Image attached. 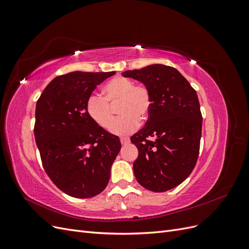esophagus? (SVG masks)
Returning <instances> with one entry per match:
<instances>
[{
  "instance_id": "1",
  "label": "esophagus",
  "mask_w": 249,
  "mask_h": 249,
  "mask_svg": "<svg viewBox=\"0 0 249 249\" xmlns=\"http://www.w3.org/2000/svg\"><path fill=\"white\" fill-rule=\"evenodd\" d=\"M120 142H122L123 145H126V144H129L130 139L129 138H120Z\"/></svg>"
}]
</instances>
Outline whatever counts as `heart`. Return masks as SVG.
<instances>
[{"label": "heart", "instance_id": "obj_1", "mask_svg": "<svg viewBox=\"0 0 249 249\" xmlns=\"http://www.w3.org/2000/svg\"><path fill=\"white\" fill-rule=\"evenodd\" d=\"M104 97L91 94L86 102V112L92 122L103 129H109L114 119L112 107L119 102V118L111 126L113 134L124 136L137 129L140 122H145L152 109V96L143 85H135L134 81L116 77L103 88Z\"/></svg>", "mask_w": 249, "mask_h": 249}]
</instances>
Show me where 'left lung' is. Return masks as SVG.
<instances>
[{
    "mask_svg": "<svg viewBox=\"0 0 249 249\" xmlns=\"http://www.w3.org/2000/svg\"><path fill=\"white\" fill-rule=\"evenodd\" d=\"M150 92L152 109L143 129L131 137L138 148L135 178L145 189L165 192L189 177L196 164L202 116L196 91L175 67L152 64L126 71Z\"/></svg>",
    "mask_w": 249,
    "mask_h": 249,
    "instance_id": "1",
    "label": "left lung"
}]
</instances>
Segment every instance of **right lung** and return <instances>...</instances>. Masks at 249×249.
I'll return each mask as SVG.
<instances>
[{"label":"right lung","mask_w":249,"mask_h":249,"mask_svg":"<svg viewBox=\"0 0 249 249\" xmlns=\"http://www.w3.org/2000/svg\"><path fill=\"white\" fill-rule=\"evenodd\" d=\"M115 71H72L56 77L35 110L34 135L43 168L60 190L89 198L107 187L120 147L119 138L92 122L86 102Z\"/></svg>","instance_id":"right-lung-1"}]
</instances>
